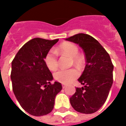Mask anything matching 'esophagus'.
<instances>
[{"mask_svg":"<svg viewBox=\"0 0 126 126\" xmlns=\"http://www.w3.org/2000/svg\"><path fill=\"white\" fill-rule=\"evenodd\" d=\"M62 87H63V89H65V87H66V85L62 84Z\"/></svg>","mask_w":126,"mask_h":126,"instance_id":"esophagus-1","label":"esophagus"}]
</instances>
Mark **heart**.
<instances>
[{
	"label": "heart",
	"mask_w": 126,
	"mask_h": 126,
	"mask_svg": "<svg viewBox=\"0 0 126 126\" xmlns=\"http://www.w3.org/2000/svg\"><path fill=\"white\" fill-rule=\"evenodd\" d=\"M67 55L72 58L73 64L77 67H81L83 59L79 55V49L77 45L71 43H63L57 48L55 51H50L45 57V63L47 67L51 71L55 70L58 67V61L56 55ZM79 75V72L75 69H59L54 73V77L57 81L64 84H69L76 79Z\"/></svg>",
	"instance_id": "heart-1"
}]
</instances>
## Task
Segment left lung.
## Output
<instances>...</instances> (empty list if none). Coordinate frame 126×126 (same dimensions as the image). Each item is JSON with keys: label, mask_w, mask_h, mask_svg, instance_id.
Listing matches in <instances>:
<instances>
[{"label": "left lung", "mask_w": 126, "mask_h": 126, "mask_svg": "<svg viewBox=\"0 0 126 126\" xmlns=\"http://www.w3.org/2000/svg\"><path fill=\"white\" fill-rule=\"evenodd\" d=\"M83 50L86 65L78 81L83 85L76 88L70 97L73 109L82 113H93L101 108L113 83V65L110 57L101 44L89 34L79 33L66 39Z\"/></svg>", "instance_id": "left-lung-1"}]
</instances>
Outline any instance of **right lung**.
I'll use <instances>...</instances> for the list:
<instances>
[{
	"mask_svg": "<svg viewBox=\"0 0 126 126\" xmlns=\"http://www.w3.org/2000/svg\"><path fill=\"white\" fill-rule=\"evenodd\" d=\"M59 39L34 38L26 43L12 61L11 79L16 98L23 110L34 116L48 114L53 110L57 94L62 89L55 81L45 57Z\"/></svg>",
	"mask_w": 126,
	"mask_h": 126,
	"instance_id": "1",
	"label": "right lung"
}]
</instances>
